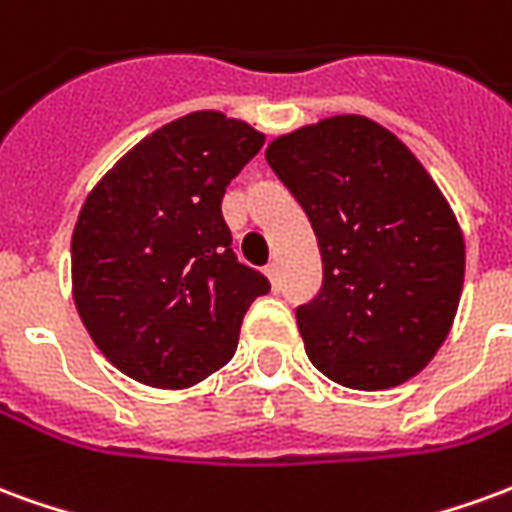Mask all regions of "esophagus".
I'll use <instances>...</instances> for the list:
<instances>
[{
  "label": "esophagus",
  "instance_id": "obj_1",
  "mask_svg": "<svg viewBox=\"0 0 512 512\" xmlns=\"http://www.w3.org/2000/svg\"><path fill=\"white\" fill-rule=\"evenodd\" d=\"M266 277L271 279V285H277V279H279V266H277V263H271V266H266Z\"/></svg>",
  "mask_w": 512,
  "mask_h": 512
}]
</instances>
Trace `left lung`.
Listing matches in <instances>:
<instances>
[{"mask_svg":"<svg viewBox=\"0 0 512 512\" xmlns=\"http://www.w3.org/2000/svg\"><path fill=\"white\" fill-rule=\"evenodd\" d=\"M266 158L321 249V290L296 310L312 365L365 392L417 376L450 334L466 266L458 219L428 169L362 115L277 136Z\"/></svg>","mask_w":512,"mask_h":512,"instance_id":"8db88e82","label":"left lung"}]
</instances>
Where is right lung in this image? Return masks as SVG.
<instances>
[{"label":"right lung","mask_w":512,"mask_h":512,"mask_svg":"<svg viewBox=\"0 0 512 512\" xmlns=\"http://www.w3.org/2000/svg\"><path fill=\"white\" fill-rule=\"evenodd\" d=\"M266 136L191 112L136 142L87 194L71 238L73 301L98 351L139 384L186 389L235 354L268 279L238 263L230 180Z\"/></svg>","instance_id":"obj_1"}]
</instances>
